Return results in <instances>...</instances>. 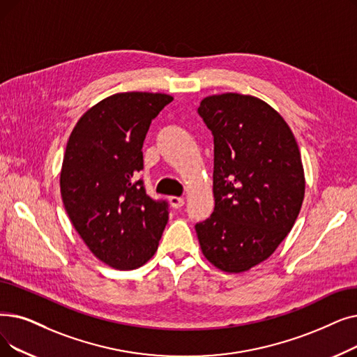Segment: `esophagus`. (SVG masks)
<instances>
[{
    "instance_id": "1",
    "label": "esophagus",
    "mask_w": 357,
    "mask_h": 357,
    "mask_svg": "<svg viewBox=\"0 0 357 357\" xmlns=\"http://www.w3.org/2000/svg\"><path fill=\"white\" fill-rule=\"evenodd\" d=\"M169 203H170V206H172L174 208H181L182 206H183V198L182 197H175V195H172V197H169Z\"/></svg>"
}]
</instances>
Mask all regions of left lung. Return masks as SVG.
<instances>
[{
	"mask_svg": "<svg viewBox=\"0 0 357 357\" xmlns=\"http://www.w3.org/2000/svg\"><path fill=\"white\" fill-rule=\"evenodd\" d=\"M198 115L214 142V211L195 225L197 236L213 266L242 273L267 259L298 219L299 147L286 121L254 96H208Z\"/></svg>",
	"mask_w": 357,
	"mask_h": 357,
	"instance_id": "1",
	"label": "left lung"
}]
</instances>
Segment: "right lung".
I'll use <instances>...</instances> for the list:
<instances>
[{"instance_id": "1", "label": "right lung", "mask_w": 357, "mask_h": 357, "mask_svg": "<svg viewBox=\"0 0 357 357\" xmlns=\"http://www.w3.org/2000/svg\"><path fill=\"white\" fill-rule=\"evenodd\" d=\"M172 100L116 93L80 118L67 143L59 179L66 210L93 255L114 268L146 264L167 223V201L147 195L137 174L150 123Z\"/></svg>"}]
</instances>
